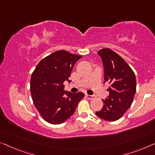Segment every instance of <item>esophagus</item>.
I'll use <instances>...</instances> for the list:
<instances>
[{"mask_svg": "<svg viewBox=\"0 0 155 155\" xmlns=\"http://www.w3.org/2000/svg\"><path fill=\"white\" fill-rule=\"evenodd\" d=\"M87 98H88L89 100H93V99L95 98V96L94 95H91V94H86Z\"/></svg>", "mask_w": 155, "mask_h": 155, "instance_id": "esophagus-1", "label": "esophagus"}]
</instances>
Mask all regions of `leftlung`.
<instances>
[{"label":"left lung","mask_w":155,"mask_h":155,"mask_svg":"<svg viewBox=\"0 0 155 155\" xmlns=\"http://www.w3.org/2000/svg\"><path fill=\"white\" fill-rule=\"evenodd\" d=\"M101 58L104 81L110 84L107 91L109 95L104 104L96 115L107 121L120 118L132 104L137 91V80L133 70L124 60L110 48H103L97 52Z\"/></svg>","instance_id":"8db88e82"}]
</instances>
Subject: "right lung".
<instances>
[{
	"mask_svg": "<svg viewBox=\"0 0 155 155\" xmlns=\"http://www.w3.org/2000/svg\"><path fill=\"white\" fill-rule=\"evenodd\" d=\"M81 55L65 50L55 51L38 64L31 75V92L35 107L45 121L58 124L74 113L83 92L64 91V82L69 80L76 62Z\"/></svg>",
	"mask_w": 155,
	"mask_h": 155,
	"instance_id": "add662e5",
	"label": "right lung"
}]
</instances>
